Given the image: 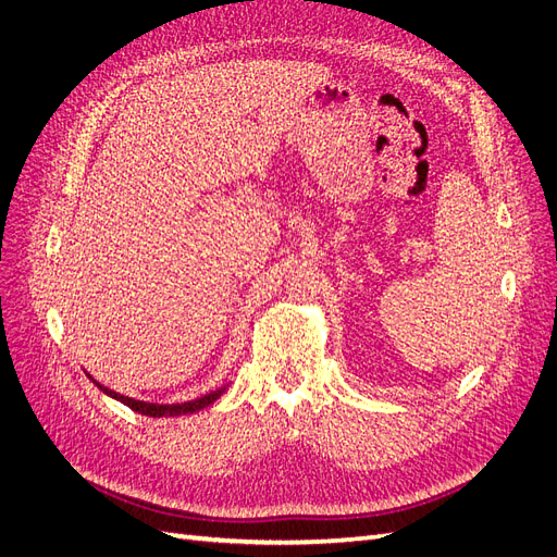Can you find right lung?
<instances>
[{
  "instance_id": "obj_1",
  "label": "right lung",
  "mask_w": 557,
  "mask_h": 557,
  "mask_svg": "<svg viewBox=\"0 0 557 557\" xmlns=\"http://www.w3.org/2000/svg\"><path fill=\"white\" fill-rule=\"evenodd\" d=\"M86 374H88V372H86ZM88 379H90L104 395L113 397L115 401L125 404V407H129L132 411H137V413H141V416H150V418H174V416H188V413L201 411V409L211 407V404H213L218 397H221V395L227 391V387H230V383H225V385L215 387V391H211V393H207V395H201V397H197V399L174 401V404H156V401H144V399H134V397L115 393V391H111V387H107V385H102L99 381H95L90 374H88Z\"/></svg>"
}]
</instances>
